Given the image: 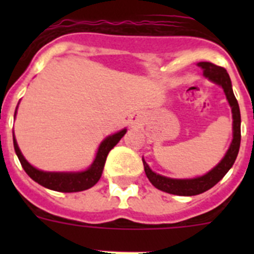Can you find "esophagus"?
I'll use <instances>...</instances> for the list:
<instances>
[{
  "label": "esophagus",
  "instance_id": "34e87169",
  "mask_svg": "<svg viewBox=\"0 0 254 254\" xmlns=\"http://www.w3.org/2000/svg\"><path fill=\"white\" fill-rule=\"evenodd\" d=\"M138 122H140V117H136V118H134V120L133 121H132V123H133V125H137V123Z\"/></svg>",
  "mask_w": 254,
  "mask_h": 254
}]
</instances>
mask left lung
Wrapping results in <instances>:
<instances>
[{
	"mask_svg": "<svg viewBox=\"0 0 254 254\" xmlns=\"http://www.w3.org/2000/svg\"><path fill=\"white\" fill-rule=\"evenodd\" d=\"M197 66L203 69V76L206 78L223 87L226 100L232 108L233 140L226 154L224 155V158L220 160L216 167L212 168L210 172H207L203 176L196 177V178L176 179L160 176L158 173L152 172L145 159L142 158L145 173H146L149 181L151 182V185L155 188L163 190V192L177 194V196H196V194L203 193V192L214 187L233 167V164L238 156V152H239V147H241V111H239V104H238L234 93H233L232 80L229 77L226 69L224 67L211 64V62H198Z\"/></svg>",
	"mask_w": 254,
	"mask_h": 254,
	"instance_id": "8db88e82",
	"label": "left lung"
}]
</instances>
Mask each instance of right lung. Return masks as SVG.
Returning a JSON list of instances; mask_svg holds the SVG:
<instances>
[{
	"label": "right lung",
	"mask_w": 254,
	"mask_h": 254,
	"mask_svg": "<svg viewBox=\"0 0 254 254\" xmlns=\"http://www.w3.org/2000/svg\"><path fill=\"white\" fill-rule=\"evenodd\" d=\"M15 117H16V111H15ZM126 132H127V129L123 128L117 132V133L105 137L100 142L98 151H96L95 159L93 160L90 167L85 170H81V172H44V170L37 169L24 158V155L20 151L13 132L12 138L15 152H16L17 158L21 163V167L24 168L26 174L33 181H35L43 187L48 188V190H57V192H80V190H89V188H91L98 183V181L102 177L108 154L116 146L117 143L120 142V140L125 136Z\"/></svg>",
	"instance_id": "1"
}]
</instances>
